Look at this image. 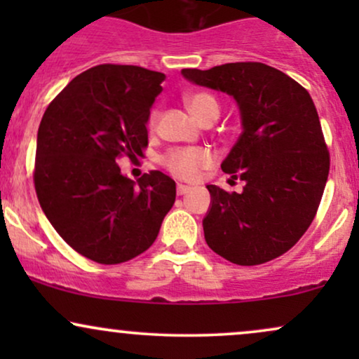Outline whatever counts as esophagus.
I'll use <instances>...</instances> for the list:
<instances>
[{
	"mask_svg": "<svg viewBox=\"0 0 359 359\" xmlns=\"http://www.w3.org/2000/svg\"><path fill=\"white\" fill-rule=\"evenodd\" d=\"M189 185H184V184H177V196H184V194L189 192Z\"/></svg>",
	"mask_w": 359,
	"mask_h": 359,
	"instance_id": "1",
	"label": "esophagus"
}]
</instances>
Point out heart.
<instances>
[{
	"label": "heart",
	"instance_id": "obj_1",
	"mask_svg": "<svg viewBox=\"0 0 359 359\" xmlns=\"http://www.w3.org/2000/svg\"><path fill=\"white\" fill-rule=\"evenodd\" d=\"M185 104L199 121L208 116H219V102L209 93H192L185 96ZM160 111L151 109L148 126L154 130L158 123ZM162 165L179 179H194L201 170L212 163V154L208 148H172L162 156Z\"/></svg>",
	"mask_w": 359,
	"mask_h": 359
}]
</instances>
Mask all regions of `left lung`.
Returning a JSON list of instances; mask_svg holds the SVG:
<instances>
[{
  "label": "left lung",
  "mask_w": 359,
  "mask_h": 359,
  "mask_svg": "<svg viewBox=\"0 0 359 359\" xmlns=\"http://www.w3.org/2000/svg\"><path fill=\"white\" fill-rule=\"evenodd\" d=\"M182 76L229 94L241 111L243 133L221 168L245 187L238 194L208 185L205 243L243 266L278 258L314 221L329 175L331 158L311 94L262 62L182 69Z\"/></svg>",
  "instance_id": "8db88e82"
}]
</instances>
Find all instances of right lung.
Listing matches in <instances>:
<instances>
[{
	"instance_id": "add662e5",
	"label": "right lung",
	"mask_w": 359,
	"mask_h": 359,
	"mask_svg": "<svg viewBox=\"0 0 359 359\" xmlns=\"http://www.w3.org/2000/svg\"><path fill=\"white\" fill-rule=\"evenodd\" d=\"M163 79L138 65H96L74 77L40 121L39 203L62 240L96 263L116 265L147 251L175 203L170 177L151 170L137 185L116 163L143 156Z\"/></svg>"
}]
</instances>
